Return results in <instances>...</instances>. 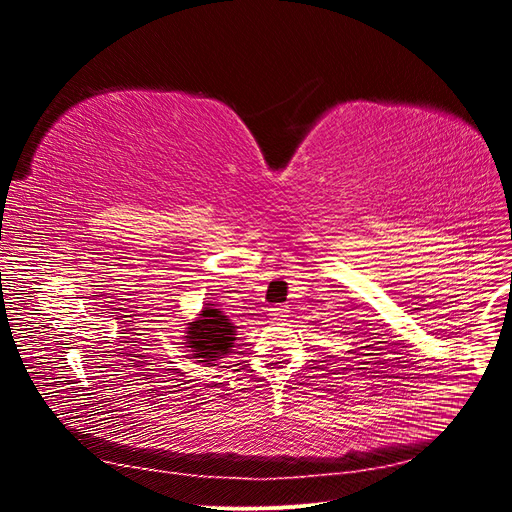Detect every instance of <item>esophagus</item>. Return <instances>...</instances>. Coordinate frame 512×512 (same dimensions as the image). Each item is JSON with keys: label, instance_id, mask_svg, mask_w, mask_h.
<instances>
[{"label": "esophagus", "instance_id": "esophagus-1", "mask_svg": "<svg viewBox=\"0 0 512 512\" xmlns=\"http://www.w3.org/2000/svg\"><path fill=\"white\" fill-rule=\"evenodd\" d=\"M288 305H273L271 307V316H273V320H282V318H286L288 316Z\"/></svg>", "mask_w": 512, "mask_h": 512}]
</instances>
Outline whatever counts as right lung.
Instances as JSON below:
<instances>
[{
  "label": "right lung",
  "instance_id": "add662e5",
  "mask_svg": "<svg viewBox=\"0 0 512 512\" xmlns=\"http://www.w3.org/2000/svg\"><path fill=\"white\" fill-rule=\"evenodd\" d=\"M190 348L198 356V359H215V356H222L232 348V342H235V327L228 322L226 316L218 309H203L198 322L190 324Z\"/></svg>",
  "mask_w": 512,
  "mask_h": 512
}]
</instances>
